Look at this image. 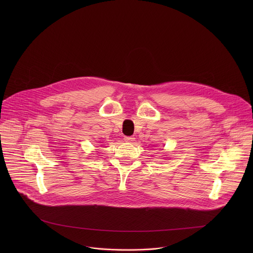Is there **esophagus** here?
Instances as JSON below:
<instances>
[{"mask_svg": "<svg viewBox=\"0 0 253 253\" xmlns=\"http://www.w3.org/2000/svg\"><path fill=\"white\" fill-rule=\"evenodd\" d=\"M124 140H125L126 142H130V143H131V142H133V141L135 140V138H134L133 136H126V137L124 138Z\"/></svg>", "mask_w": 253, "mask_h": 253, "instance_id": "esophagus-1", "label": "esophagus"}]
</instances>
